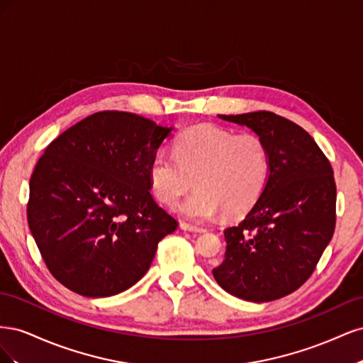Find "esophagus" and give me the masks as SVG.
Segmentation results:
<instances>
[{"label":"esophagus","instance_id":"esophagus-1","mask_svg":"<svg viewBox=\"0 0 363 363\" xmlns=\"http://www.w3.org/2000/svg\"><path fill=\"white\" fill-rule=\"evenodd\" d=\"M180 228L184 230V232H194V233H204V232H206L204 228L191 225V224H188V223H182V224H180Z\"/></svg>","mask_w":363,"mask_h":363}]
</instances>
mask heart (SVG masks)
Segmentation results:
<instances>
[{"label": "heart", "instance_id": "heart-1", "mask_svg": "<svg viewBox=\"0 0 363 363\" xmlns=\"http://www.w3.org/2000/svg\"><path fill=\"white\" fill-rule=\"evenodd\" d=\"M268 175L265 142L212 124L186 130L174 142V152L157 151L148 168L152 192L168 207L195 182V192L180 206L195 223L211 221L221 211L227 216L247 212L265 189Z\"/></svg>", "mask_w": 363, "mask_h": 363}]
</instances>
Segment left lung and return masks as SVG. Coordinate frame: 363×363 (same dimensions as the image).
<instances>
[{"mask_svg": "<svg viewBox=\"0 0 363 363\" xmlns=\"http://www.w3.org/2000/svg\"><path fill=\"white\" fill-rule=\"evenodd\" d=\"M219 118L251 128L265 142L269 175L247 216L224 230L225 257L213 268V277L238 298L279 300L312 276L332 240V164L304 128L280 115L259 111Z\"/></svg>", "mask_w": 363, "mask_h": 363, "instance_id": "left-lung-1", "label": "left lung"}]
</instances>
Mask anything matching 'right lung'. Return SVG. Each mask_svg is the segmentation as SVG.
<instances>
[{"label":"right lung","instance_id":"add662e5","mask_svg":"<svg viewBox=\"0 0 363 363\" xmlns=\"http://www.w3.org/2000/svg\"><path fill=\"white\" fill-rule=\"evenodd\" d=\"M172 128L128 112L84 118L54 139L30 179L27 219L65 288L91 298L133 286L179 223L150 194L148 168Z\"/></svg>","mask_w":363,"mask_h":363}]
</instances>
